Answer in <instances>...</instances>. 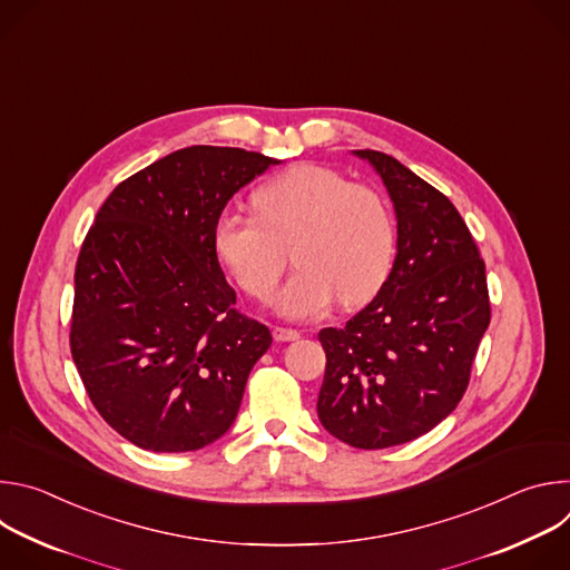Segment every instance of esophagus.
<instances>
[{
  "label": "esophagus",
  "mask_w": 570,
  "mask_h": 570,
  "mask_svg": "<svg viewBox=\"0 0 570 570\" xmlns=\"http://www.w3.org/2000/svg\"><path fill=\"white\" fill-rule=\"evenodd\" d=\"M273 336H275V341H279V343H291V341H297V338H299V332H297V330H288V327H275V330H273Z\"/></svg>",
  "instance_id": "obj_1"
}]
</instances>
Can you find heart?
<instances>
[{
	"label": "heart",
	"instance_id": "b5f03b06",
	"mask_svg": "<svg viewBox=\"0 0 570 570\" xmlns=\"http://www.w3.org/2000/svg\"><path fill=\"white\" fill-rule=\"evenodd\" d=\"M255 214L225 209L214 223V250L236 284L271 302L288 266L297 271L279 295L295 320L367 302L385 282L394 257V220L385 198L341 171L295 165L255 194Z\"/></svg>",
	"mask_w": 570,
	"mask_h": 570
}]
</instances>
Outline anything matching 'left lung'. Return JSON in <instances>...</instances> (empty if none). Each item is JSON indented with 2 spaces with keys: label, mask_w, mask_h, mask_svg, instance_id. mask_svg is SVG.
Here are the masks:
<instances>
[{
  "label": "left lung",
  "mask_w": 570,
  "mask_h": 570,
  "mask_svg": "<svg viewBox=\"0 0 570 570\" xmlns=\"http://www.w3.org/2000/svg\"><path fill=\"white\" fill-rule=\"evenodd\" d=\"M396 212V259L376 297L345 327L317 334L327 354L317 417L341 442L387 449L435 429L466 392L492 320L484 262L453 203L379 150Z\"/></svg>",
  "instance_id": "obj_1"
}]
</instances>
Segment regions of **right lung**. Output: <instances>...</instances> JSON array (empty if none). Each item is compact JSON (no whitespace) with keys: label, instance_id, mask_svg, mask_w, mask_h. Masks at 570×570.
<instances>
[{"label":"right lung","instance_id":"1","mask_svg":"<svg viewBox=\"0 0 570 570\" xmlns=\"http://www.w3.org/2000/svg\"><path fill=\"white\" fill-rule=\"evenodd\" d=\"M277 159L189 146L119 183L80 246L69 347L99 415L155 453L196 451L234 422L273 336L225 282L214 223Z\"/></svg>","mask_w":570,"mask_h":570}]
</instances>
